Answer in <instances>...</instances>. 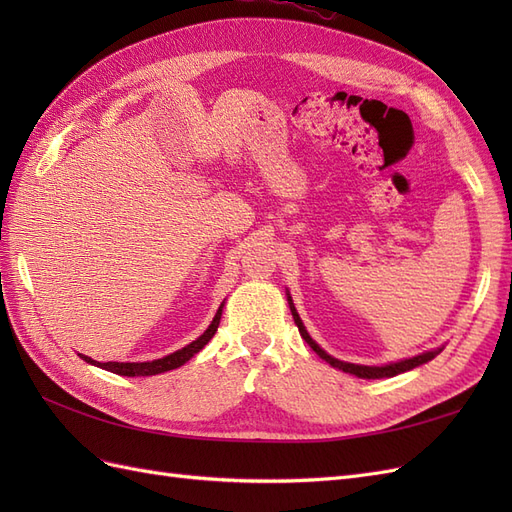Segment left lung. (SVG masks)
I'll use <instances>...</instances> for the list:
<instances>
[{"mask_svg": "<svg viewBox=\"0 0 512 512\" xmlns=\"http://www.w3.org/2000/svg\"><path fill=\"white\" fill-rule=\"evenodd\" d=\"M286 297H288V305H290V312H292L294 324H297V327H299V333H301V337L307 342V346L312 348V350L320 356L322 361H327L331 367L342 369V371H346V374H352V376H356V378H365V380L393 378V376H397V374H404V371H410V369H414V367H418V365H423V363H427V361H431V359H436V356L444 350V346H440V348H436V350H427V352H423V354L410 356V359H401V361H397V363H386V365H356V363H348V361H339V359H335V356H331L329 352H324V350L314 342L312 335L307 333L305 324H303V320L299 318L297 307H294L292 297H290L288 290H286Z\"/></svg>", "mask_w": 512, "mask_h": 512, "instance_id": "1", "label": "left lung"}]
</instances>
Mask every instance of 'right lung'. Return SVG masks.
<instances>
[{"label":"right lung","mask_w":512,"mask_h":512,"mask_svg":"<svg viewBox=\"0 0 512 512\" xmlns=\"http://www.w3.org/2000/svg\"><path fill=\"white\" fill-rule=\"evenodd\" d=\"M222 309H224V301H222V305L218 307V312H215L211 324H209L207 331H205L203 335L196 337L194 342H190L188 346H183L181 350L170 352V354H166V356H162V359H156V361H143V363H117V361H108V363H100V361L91 359V356H85V354H79V356H81V359H83L85 363H89V365H96V367H100V369L113 371V374L128 376V378L164 374V371L177 369V367H181L183 363H188L194 354H198L200 350H203V348L211 342V337L215 335V331H218V327H220Z\"/></svg>","instance_id":"right-lung-1"}]
</instances>
